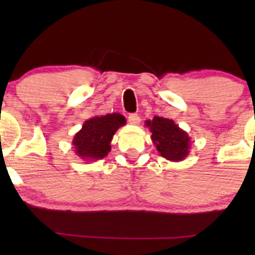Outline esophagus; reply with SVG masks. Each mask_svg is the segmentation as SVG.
Wrapping results in <instances>:
<instances>
[{
  "instance_id": "obj_1",
  "label": "esophagus",
  "mask_w": 255,
  "mask_h": 255,
  "mask_svg": "<svg viewBox=\"0 0 255 255\" xmlns=\"http://www.w3.org/2000/svg\"><path fill=\"white\" fill-rule=\"evenodd\" d=\"M128 122H129L130 125H139L140 118L137 116V114H129V116H128Z\"/></svg>"
}]
</instances>
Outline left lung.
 Segmentation results:
<instances>
[{"label": "left lung", "instance_id": "1", "mask_svg": "<svg viewBox=\"0 0 255 255\" xmlns=\"http://www.w3.org/2000/svg\"><path fill=\"white\" fill-rule=\"evenodd\" d=\"M152 133L151 140L162 157L170 162H181L189 154L191 137L172 120L154 116L145 122Z\"/></svg>", "mask_w": 255, "mask_h": 255}]
</instances>
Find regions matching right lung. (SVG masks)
<instances>
[{
	"instance_id": "right-lung-1",
	"label": "right lung",
	"mask_w": 255,
	"mask_h": 255,
	"mask_svg": "<svg viewBox=\"0 0 255 255\" xmlns=\"http://www.w3.org/2000/svg\"><path fill=\"white\" fill-rule=\"evenodd\" d=\"M125 125V116L118 113L87 120L72 141L75 153L85 162L103 159L111 150L110 142L114 134Z\"/></svg>"
}]
</instances>
